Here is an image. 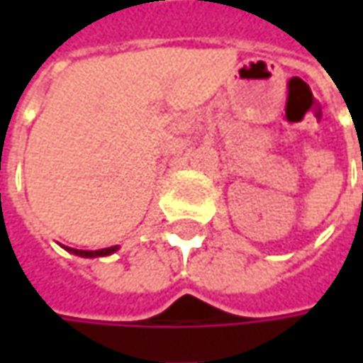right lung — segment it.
Instances as JSON below:
<instances>
[{"mask_svg": "<svg viewBox=\"0 0 363 363\" xmlns=\"http://www.w3.org/2000/svg\"><path fill=\"white\" fill-rule=\"evenodd\" d=\"M66 250H68V252H72V255H78V257L94 258V257H106V255H113L115 250H119V246L101 248V250H78V248H68V246H66Z\"/></svg>", "mask_w": 363, "mask_h": 363, "instance_id": "add662e5", "label": "right lung"}]
</instances>
